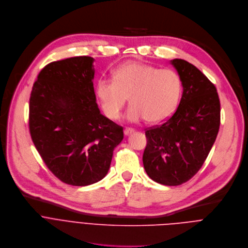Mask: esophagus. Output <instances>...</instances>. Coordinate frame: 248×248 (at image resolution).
<instances>
[{"mask_svg":"<svg viewBox=\"0 0 248 248\" xmlns=\"http://www.w3.org/2000/svg\"><path fill=\"white\" fill-rule=\"evenodd\" d=\"M134 132V129L133 128H125L124 129V135H129V134H131V133H133Z\"/></svg>","mask_w":248,"mask_h":248,"instance_id":"obj_1","label":"esophagus"}]
</instances>
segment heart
<instances>
[{"instance_id": "b5f03b06", "label": "heart", "mask_w": 248, "mask_h": 248, "mask_svg": "<svg viewBox=\"0 0 248 248\" xmlns=\"http://www.w3.org/2000/svg\"><path fill=\"white\" fill-rule=\"evenodd\" d=\"M112 79L102 77L95 83V94L105 114L117 119L129 96L127 118L156 123L175 109L182 92V80L172 69L127 62L116 67Z\"/></svg>"}]
</instances>
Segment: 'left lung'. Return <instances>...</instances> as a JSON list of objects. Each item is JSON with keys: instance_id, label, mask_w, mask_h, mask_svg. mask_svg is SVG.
Returning <instances> with one entry per match:
<instances>
[{"instance_id": "obj_1", "label": "left lung", "mask_w": 248, "mask_h": 248, "mask_svg": "<svg viewBox=\"0 0 248 248\" xmlns=\"http://www.w3.org/2000/svg\"><path fill=\"white\" fill-rule=\"evenodd\" d=\"M183 85L174 113L146 128L142 163L146 174L165 186L190 180L203 165L219 132L221 109L215 85L193 64L173 60Z\"/></svg>"}]
</instances>
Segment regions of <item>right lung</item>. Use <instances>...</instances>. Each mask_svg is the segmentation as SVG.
Returning <instances> with one entry per match:
<instances>
[{"label":"right lung","mask_w":248,"mask_h":248,"mask_svg":"<svg viewBox=\"0 0 248 248\" xmlns=\"http://www.w3.org/2000/svg\"><path fill=\"white\" fill-rule=\"evenodd\" d=\"M93 59L74 57L46 64L33 84L29 132L44 163L59 180L88 186L108 172L123 127L95 103Z\"/></svg>","instance_id":"1"}]
</instances>
